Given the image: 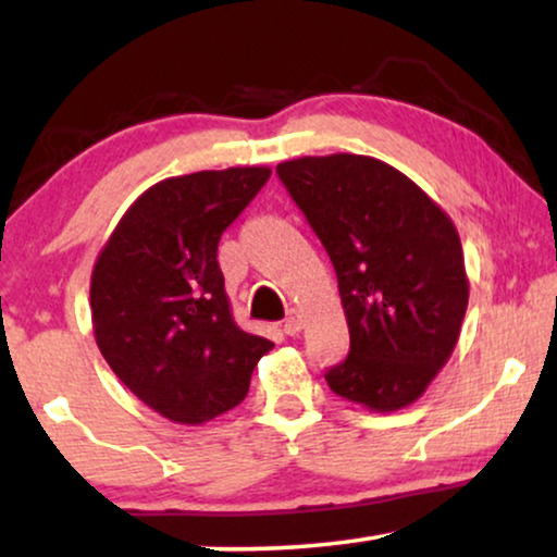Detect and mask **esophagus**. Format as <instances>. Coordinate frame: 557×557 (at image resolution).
I'll list each match as a JSON object with an SVG mask.
<instances>
[{"label":"esophagus","instance_id":"1","mask_svg":"<svg viewBox=\"0 0 557 557\" xmlns=\"http://www.w3.org/2000/svg\"><path fill=\"white\" fill-rule=\"evenodd\" d=\"M284 332L288 334V337H296V334L301 332V317L296 314V311H292V314L286 317V322H284Z\"/></svg>","mask_w":557,"mask_h":557}]
</instances>
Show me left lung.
<instances>
[{
	"instance_id": "8db88e82",
	"label": "left lung",
	"mask_w": 557,
	"mask_h": 557,
	"mask_svg": "<svg viewBox=\"0 0 557 557\" xmlns=\"http://www.w3.org/2000/svg\"><path fill=\"white\" fill-rule=\"evenodd\" d=\"M337 271L349 355L332 393L375 413L416 403L451 357L469 304L459 233L413 180L362 154L276 166Z\"/></svg>"
}]
</instances>
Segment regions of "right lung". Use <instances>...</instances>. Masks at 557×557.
<instances>
[{
    "label": "right lung",
    "mask_w": 557,
    "mask_h": 557,
    "mask_svg": "<svg viewBox=\"0 0 557 557\" xmlns=\"http://www.w3.org/2000/svg\"><path fill=\"white\" fill-rule=\"evenodd\" d=\"M271 177L227 166L151 185L132 202L90 273L94 337L109 368L172 423L202 425L246 398L271 339L233 319L220 235Z\"/></svg>",
    "instance_id": "obj_1"
}]
</instances>
